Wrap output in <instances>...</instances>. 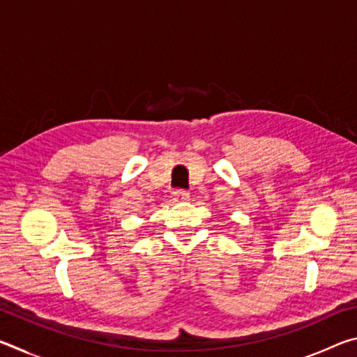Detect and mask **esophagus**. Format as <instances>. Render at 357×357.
I'll return each mask as SVG.
<instances>
[{
  "instance_id": "esophagus-1",
  "label": "esophagus",
  "mask_w": 357,
  "mask_h": 357,
  "mask_svg": "<svg viewBox=\"0 0 357 357\" xmlns=\"http://www.w3.org/2000/svg\"><path fill=\"white\" fill-rule=\"evenodd\" d=\"M172 200H173L174 203H184V202L189 200V192H185V190H183V189L174 190V192L172 193Z\"/></svg>"
}]
</instances>
